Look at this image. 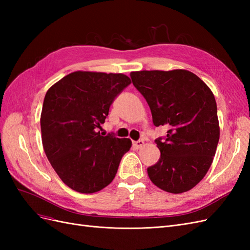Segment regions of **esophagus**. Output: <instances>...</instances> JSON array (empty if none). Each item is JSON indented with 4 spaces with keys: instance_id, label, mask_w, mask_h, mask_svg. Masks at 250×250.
Instances as JSON below:
<instances>
[{
    "instance_id": "34e87169",
    "label": "esophagus",
    "mask_w": 250,
    "mask_h": 250,
    "mask_svg": "<svg viewBox=\"0 0 250 250\" xmlns=\"http://www.w3.org/2000/svg\"><path fill=\"white\" fill-rule=\"evenodd\" d=\"M144 144H145V142H144L143 140H140V141H137V142H133V146L137 149H139V148L144 146Z\"/></svg>"
}]
</instances>
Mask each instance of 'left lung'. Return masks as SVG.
<instances>
[{
	"label": "left lung",
	"mask_w": 250,
	"mask_h": 250,
	"mask_svg": "<svg viewBox=\"0 0 250 250\" xmlns=\"http://www.w3.org/2000/svg\"><path fill=\"white\" fill-rule=\"evenodd\" d=\"M130 77L153 124L169 127L165 140H155L161 157L147 169L150 180L168 193L190 191L208 173L220 137L213 92L187 70L131 72Z\"/></svg>",
	"instance_id": "1"
}]
</instances>
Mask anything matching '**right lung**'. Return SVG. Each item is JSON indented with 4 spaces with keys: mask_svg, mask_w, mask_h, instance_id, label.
Instances as JSON below:
<instances>
[{
    "mask_svg": "<svg viewBox=\"0 0 250 250\" xmlns=\"http://www.w3.org/2000/svg\"><path fill=\"white\" fill-rule=\"evenodd\" d=\"M131 83L124 74L77 71L53 84L41 115L44 153L72 190L92 194L115 178L131 141L98 131L115 98Z\"/></svg>",
    "mask_w": 250,
    "mask_h": 250,
    "instance_id": "obj_1",
    "label": "right lung"
}]
</instances>
